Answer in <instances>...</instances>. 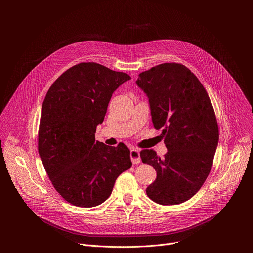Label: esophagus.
Masks as SVG:
<instances>
[{"mask_svg": "<svg viewBox=\"0 0 253 253\" xmlns=\"http://www.w3.org/2000/svg\"><path fill=\"white\" fill-rule=\"evenodd\" d=\"M130 157H131V161L133 164H138L141 161L140 151L138 149H132L130 152Z\"/></svg>", "mask_w": 253, "mask_h": 253, "instance_id": "esophagus-1", "label": "esophagus"}]
</instances>
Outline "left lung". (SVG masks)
Segmentation results:
<instances>
[{
    "label": "left lung",
    "mask_w": 253,
    "mask_h": 253,
    "mask_svg": "<svg viewBox=\"0 0 253 253\" xmlns=\"http://www.w3.org/2000/svg\"><path fill=\"white\" fill-rule=\"evenodd\" d=\"M149 99L154 128L162 129L167 153L140 152L143 163L157 172L146 193L154 202L175 205L201 188L211 170L218 145L217 120L209 96L182 64L164 63L142 72L136 81Z\"/></svg>",
    "instance_id": "obj_1"
}]
</instances>
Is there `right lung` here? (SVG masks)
<instances>
[{"label":"right lung","mask_w":253,"mask_h":253,"mask_svg":"<svg viewBox=\"0 0 253 253\" xmlns=\"http://www.w3.org/2000/svg\"><path fill=\"white\" fill-rule=\"evenodd\" d=\"M131 77L88 62L68 69L52 84L42 105L38 150L57 192L78 207L110 196L117 177L131 165L130 150L95 140L113 92Z\"/></svg>","instance_id":"right-lung-1"}]
</instances>
